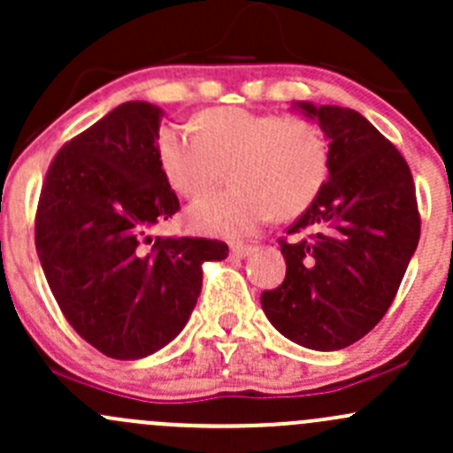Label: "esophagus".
Instances as JSON below:
<instances>
[{
	"instance_id": "1",
	"label": "esophagus",
	"mask_w": 453,
	"mask_h": 453,
	"mask_svg": "<svg viewBox=\"0 0 453 453\" xmlns=\"http://www.w3.org/2000/svg\"><path fill=\"white\" fill-rule=\"evenodd\" d=\"M252 252V246H246V244H233L231 246V255L235 257V259H244Z\"/></svg>"
}]
</instances>
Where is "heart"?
Here are the masks:
<instances>
[{
    "mask_svg": "<svg viewBox=\"0 0 453 453\" xmlns=\"http://www.w3.org/2000/svg\"><path fill=\"white\" fill-rule=\"evenodd\" d=\"M194 127H162L157 162L170 186L188 198L209 192L228 168L233 188L188 209V225L198 233L233 240L272 216H298L328 179V144L309 119L218 108L198 114Z\"/></svg>",
    "mask_w": 453,
    "mask_h": 453,
    "instance_id": "b5f03b06",
    "label": "heart"
}]
</instances>
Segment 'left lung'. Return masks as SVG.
<instances>
[{"label": "left lung", "instance_id": "obj_1", "mask_svg": "<svg viewBox=\"0 0 453 453\" xmlns=\"http://www.w3.org/2000/svg\"><path fill=\"white\" fill-rule=\"evenodd\" d=\"M328 142V179L280 242L283 285L261 294L270 324L289 342L334 352L365 337L387 313L419 244L411 168L365 116L294 101ZM310 235L303 237V233Z\"/></svg>", "mask_w": 453, "mask_h": 453}]
</instances>
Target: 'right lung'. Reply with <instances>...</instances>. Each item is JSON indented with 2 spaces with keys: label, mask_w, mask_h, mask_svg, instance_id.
Instances as JSON below:
<instances>
[{
  "label": "right lung",
  "mask_w": 453,
  "mask_h": 453,
  "mask_svg": "<svg viewBox=\"0 0 453 453\" xmlns=\"http://www.w3.org/2000/svg\"><path fill=\"white\" fill-rule=\"evenodd\" d=\"M164 110L127 101L60 149L36 211V252L58 306L105 357L135 361L183 330L203 264L226 244L153 237L179 198L157 162Z\"/></svg>",
  "instance_id": "right-lung-1"
}]
</instances>
